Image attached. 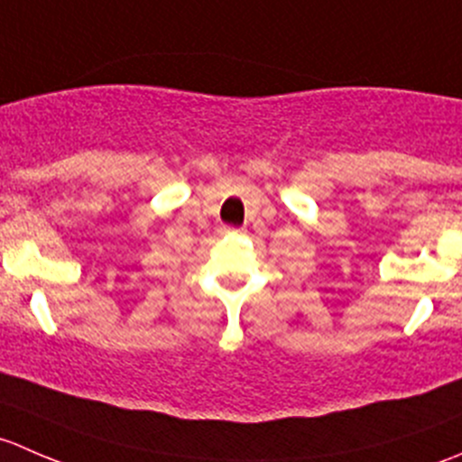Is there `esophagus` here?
Returning a JSON list of instances; mask_svg holds the SVG:
<instances>
[{
    "mask_svg": "<svg viewBox=\"0 0 462 462\" xmlns=\"http://www.w3.org/2000/svg\"><path fill=\"white\" fill-rule=\"evenodd\" d=\"M221 235H244V227H232V226H221L218 227Z\"/></svg>",
    "mask_w": 462,
    "mask_h": 462,
    "instance_id": "obj_1",
    "label": "esophagus"
}]
</instances>
